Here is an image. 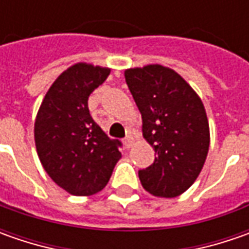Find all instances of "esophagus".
I'll list each match as a JSON object with an SVG mask.
<instances>
[{
	"mask_svg": "<svg viewBox=\"0 0 249 249\" xmlns=\"http://www.w3.org/2000/svg\"><path fill=\"white\" fill-rule=\"evenodd\" d=\"M124 145H126V148H130V147L133 145V137H131V136H127V137L124 139Z\"/></svg>",
	"mask_w": 249,
	"mask_h": 249,
	"instance_id": "obj_1",
	"label": "esophagus"
}]
</instances>
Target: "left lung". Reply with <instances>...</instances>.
<instances>
[{
  "label": "left lung",
  "mask_w": 249,
  "mask_h": 249,
  "mask_svg": "<svg viewBox=\"0 0 249 249\" xmlns=\"http://www.w3.org/2000/svg\"><path fill=\"white\" fill-rule=\"evenodd\" d=\"M142 118V136L155 149L152 165L139 170L149 194L175 198L193 186L209 149V123L201 98L175 71L147 65L124 71Z\"/></svg>",
  "instance_id": "8db88e82"
}]
</instances>
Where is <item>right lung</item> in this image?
Wrapping results in <instances>:
<instances>
[{
    "instance_id": "right-lung-1",
    "label": "right lung",
    "mask_w": 249,
    "mask_h": 249,
    "mask_svg": "<svg viewBox=\"0 0 249 249\" xmlns=\"http://www.w3.org/2000/svg\"><path fill=\"white\" fill-rule=\"evenodd\" d=\"M110 69L76 63L53 83L34 123V141L48 176L72 196H92L108 184L119 160V140L91 118L89 97Z\"/></svg>"
}]
</instances>
